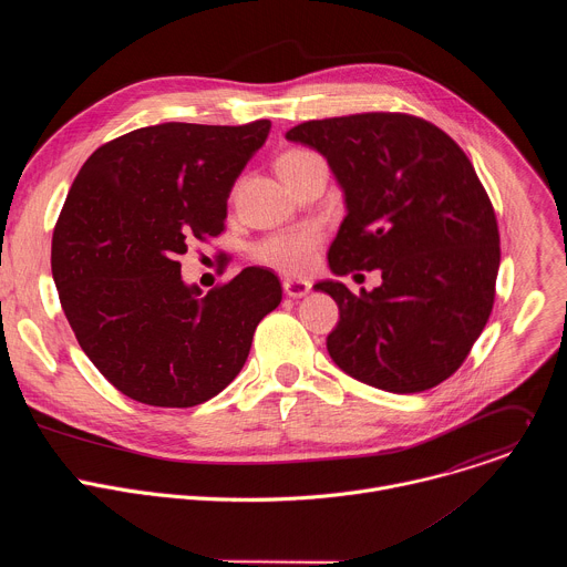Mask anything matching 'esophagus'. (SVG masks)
I'll return each mask as SVG.
<instances>
[{
	"mask_svg": "<svg viewBox=\"0 0 567 567\" xmlns=\"http://www.w3.org/2000/svg\"><path fill=\"white\" fill-rule=\"evenodd\" d=\"M282 287L289 298H302L311 291V282H307V280H285Z\"/></svg>",
	"mask_w": 567,
	"mask_h": 567,
	"instance_id": "34e87169",
	"label": "esophagus"
}]
</instances>
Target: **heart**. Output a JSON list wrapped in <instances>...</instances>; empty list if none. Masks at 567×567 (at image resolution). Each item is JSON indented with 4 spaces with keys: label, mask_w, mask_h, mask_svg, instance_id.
<instances>
[{
    "label": "heart",
    "mask_w": 567,
    "mask_h": 567,
    "mask_svg": "<svg viewBox=\"0 0 567 567\" xmlns=\"http://www.w3.org/2000/svg\"><path fill=\"white\" fill-rule=\"evenodd\" d=\"M318 156L307 150H287L278 158V173L285 182L296 177ZM322 241V230L313 224H302L267 235L254 247V258L276 271L300 276L313 267L316 251Z\"/></svg>",
    "instance_id": "heart-1"
}]
</instances>
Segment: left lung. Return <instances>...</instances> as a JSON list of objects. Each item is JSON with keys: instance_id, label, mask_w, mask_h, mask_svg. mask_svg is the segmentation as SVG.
I'll list each match as a JSON object with an SVG mask.
<instances>
[{"instance_id": "8db88e82", "label": "left lung", "mask_w": 567, "mask_h": 567, "mask_svg": "<svg viewBox=\"0 0 567 567\" xmlns=\"http://www.w3.org/2000/svg\"><path fill=\"white\" fill-rule=\"evenodd\" d=\"M287 141L326 156L343 190L332 274L381 271L361 296L313 285L339 305L332 361L396 394L442 383L487 326L501 267L496 213L468 156L433 123L392 112L307 121Z\"/></svg>"}]
</instances>
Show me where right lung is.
Wrapping results in <instances>:
<instances>
[{
	"instance_id": "add662e5",
	"label": "right lung",
	"mask_w": 567,
	"mask_h": 567,
	"mask_svg": "<svg viewBox=\"0 0 567 567\" xmlns=\"http://www.w3.org/2000/svg\"><path fill=\"white\" fill-rule=\"evenodd\" d=\"M271 121L161 123L101 145L80 168L51 241L69 326L101 374L147 406L190 409L245 365L258 322L282 300L247 267L202 296L182 280L193 239L224 230L239 173Z\"/></svg>"
}]
</instances>
